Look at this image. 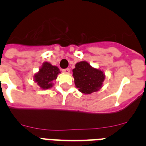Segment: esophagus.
Here are the masks:
<instances>
[{
  "label": "esophagus",
  "instance_id": "34e87169",
  "mask_svg": "<svg viewBox=\"0 0 146 146\" xmlns=\"http://www.w3.org/2000/svg\"><path fill=\"white\" fill-rule=\"evenodd\" d=\"M62 72H63V73H64V74H69V73H70V69H69V68H67V69H63Z\"/></svg>",
  "mask_w": 146,
  "mask_h": 146
}]
</instances>
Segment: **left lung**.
<instances>
[{"mask_svg": "<svg viewBox=\"0 0 146 146\" xmlns=\"http://www.w3.org/2000/svg\"><path fill=\"white\" fill-rule=\"evenodd\" d=\"M72 72L76 88L82 94H91L102 87L105 78L104 72L92 67L87 61L77 63Z\"/></svg>", "mask_w": 146, "mask_h": 146, "instance_id": "8db88e82", "label": "left lung"}]
</instances>
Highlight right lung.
I'll list each match as a JSON object with an SVG mask.
<instances>
[{
    "label": "right lung",
    "instance_id": "1",
    "mask_svg": "<svg viewBox=\"0 0 146 146\" xmlns=\"http://www.w3.org/2000/svg\"><path fill=\"white\" fill-rule=\"evenodd\" d=\"M60 72L56 66H52L48 62H44L38 72L34 74V82L41 89H49L53 86L52 81L55 80Z\"/></svg>",
    "mask_w": 146,
    "mask_h": 146
}]
</instances>
